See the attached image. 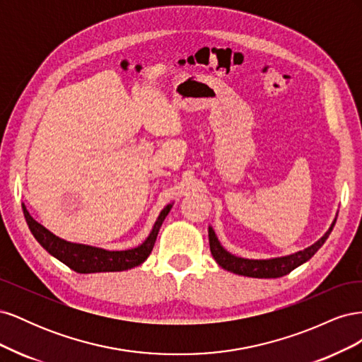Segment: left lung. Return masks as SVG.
Listing matches in <instances>:
<instances>
[{
  "instance_id": "left-lung-1",
  "label": "left lung",
  "mask_w": 362,
  "mask_h": 362,
  "mask_svg": "<svg viewBox=\"0 0 362 362\" xmlns=\"http://www.w3.org/2000/svg\"><path fill=\"white\" fill-rule=\"evenodd\" d=\"M335 222H337V217L334 218L332 225L325 233V235L320 240H317V242L310 247L296 252V254H291V255L270 258V259H249V258H242V257H235L233 254H229V252L217 240L211 226L208 228V238H210L211 255L222 269L237 273V275L250 276V278H281L284 275H288L291 270H294L296 267H299L300 264H303V262L308 261L315 252L323 246L326 238L329 237Z\"/></svg>"
}]
</instances>
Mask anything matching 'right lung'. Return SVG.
<instances>
[{"instance_id": "add662e5", "label": "right lung", "mask_w": 362, "mask_h": 362, "mask_svg": "<svg viewBox=\"0 0 362 362\" xmlns=\"http://www.w3.org/2000/svg\"><path fill=\"white\" fill-rule=\"evenodd\" d=\"M170 208L172 204L163 208L151 234L140 246L128 250H105L95 246L71 243L57 235H54L45 226H42L39 222H36L27 211L25 205H23L27 225L31 234L35 235V238L40 243V246L43 249H47V252H49L52 257H56L59 261L63 262V264H66L76 273L122 272L140 266L141 262L149 257L151 250L154 249L158 231L164 222V218L169 214Z\"/></svg>"}]
</instances>
